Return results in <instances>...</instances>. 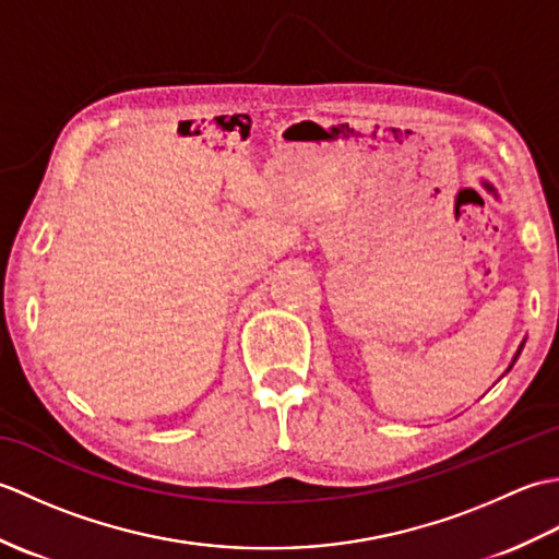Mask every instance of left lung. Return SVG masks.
<instances>
[{
	"label": "left lung",
	"instance_id": "obj_1",
	"mask_svg": "<svg viewBox=\"0 0 559 559\" xmlns=\"http://www.w3.org/2000/svg\"><path fill=\"white\" fill-rule=\"evenodd\" d=\"M485 187H488V189H490V192H495V189H492L490 185H485ZM521 348H524V346H521ZM521 348H519V353H521ZM519 353H516V358H519Z\"/></svg>",
	"mask_w": 559,
	"mask_h": 559
}]
</instances>
